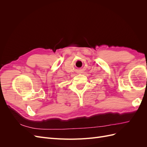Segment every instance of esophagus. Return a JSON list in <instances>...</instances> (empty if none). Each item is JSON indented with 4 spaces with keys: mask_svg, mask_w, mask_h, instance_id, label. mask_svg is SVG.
Here are the masks:
<instances>
[{
    "mask_svg": "<svg viewBox=\"0 0 147 147\" xmlns=\"http://www.w3.org/2000/svg\"><path fill=\"white\" fill-rule=\"evenodd\" d=\"M79 73H82V70H80L79 71Z\"/></svg>",
    "mask_w": 147,
    "mask_h": 147,
    "instance_id": "esophagus-1",
    "label": "esophagus"
}]
</instances>
